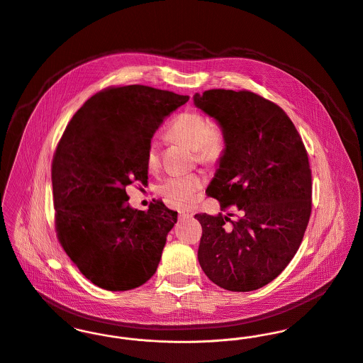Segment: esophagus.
<instances>
[{
    "mask_svg": "<svg viewBox=\"0 0 363 363\" xmlns=\"http://www.w3.org/2000/svg\"><path fill=\"white\" fill-rule=\"evenodd\" d=\"M192 216H194V213L189 208H182L179 211V217H182V218H191Z\"/></svg>",
    "mask_w": 363,
    "mask_h": 363,
    "instance_id": "1",
    "label": "esophagus"
}]
</instances>
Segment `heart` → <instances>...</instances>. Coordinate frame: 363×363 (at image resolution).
Masks as SVG:
<instances>
[{
    "mask_svg": "<svg viewBox=\"0 0 363 363\" xmlns=\"http://www.w3.org/2000/svg\"><path fill=\"white\" fill-rule=\"evenodd\" d=\"M169 135L195 149L196 157L204 164H216L227 150V135L217 122H210L199 111H185L177 116L168 128ZM149 168H157L160 164V143L153 138L146 150ZM201 186L198 175H177L165 179L159 186V192L172 201H191Z\"/></svg>",
    "mask_w": 363,
    "mask_h": 363,
    "instance_id": "b5f03b06",
    "label": "heart"
}]
</instances>
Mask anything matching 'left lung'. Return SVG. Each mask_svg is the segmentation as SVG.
Wrapping results in <instances>:
<instances>
[{
	"label": "left lung",
	"mask_w": 363,
	"mask_h": 363,
	"mask_svg": "<svg viewBox=\"0 0 363 363\" xmlns=\"http://www.w3.org/2000/svg\"><path fill=\"white\" fill-rule=\"evenodd\" d=\"M194 103L220 123L227 150L207 195L221 211L196 214L201 224L198 259L218 286L247 292L280 276L303 240L312 211V171L303 142L277 104L247 90L211 89Z\"/></svg>",
	"instance_id": "obj_1"
}]
</instances>
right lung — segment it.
I'll list each match as a JSON object with an SVG mask.
<instances>
[{"mask_svg": "<svg viewBox=\"0 0 363 363\" xmlns=\"http://www.w3.org/2000/svg\"><path fill=\"white\" fill-rule=\"evenodd\" d=\"M188 100L142 84L108 87L75 113L57 146L51 181L58 241L103 289H133L157 270L178 213L160 201L147 211L132 208L125 188L147 184V145Z\"/></svg>", "mask_w": 363, "mask_h": 363, "instance_id": "1", "label": "right lung"}]
</instances>
